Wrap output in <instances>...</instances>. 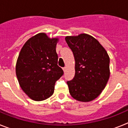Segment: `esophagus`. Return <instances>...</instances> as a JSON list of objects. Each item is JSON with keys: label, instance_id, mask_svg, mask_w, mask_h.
Segmentation results:
<instances>
[{"label": "esophagus", "instance_id": "esophagus-1", "mask_svg": "<svg viewBox=\"0 0 128 128\" xmlns=\"http://www.w3.org/2000/svg\"><path fill=\"white\" fill-rule=\"evenodd\" d=\"M63 71H64V72H66V67H64V68H63Z\"/></svg>", "mask_w": 128, "mask_h": 128}]
</instances>
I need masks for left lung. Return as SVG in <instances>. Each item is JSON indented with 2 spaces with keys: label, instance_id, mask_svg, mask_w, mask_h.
Here are the masks:
<instances>
[{
  "label": "left lung",
  "instance_id": "8db88e82",
  "mask_svg": "<svg viewBox=\"0 0 128 128\" xmlns=\"http://www.w3.org/2000/svg\"><path fill=\"white\" fill-rule=\"evenodd\" d=\"M65 40L74 54L75 76L67 81L76 100L90 102L104 89L110 74V57L98 40L88 34L67 36Z\"/></svg>",
  "mask_w": 128,
  "mask_h": 128
}]
</instances>
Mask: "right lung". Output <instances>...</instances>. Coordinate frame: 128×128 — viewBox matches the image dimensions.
<instances>
[{
    "label": "right lung",
    "mask_w": 128,
    "mask_h": 128,
    "mask_svg": "<svg viewBox=\"0 0 128 128\" xmlns=\"http://www.w3.org/2000/svg\"><path fill=\"white\" fill-rule=\"evenodd\" d=\"M59 40L40 32L29 38L19 53L16 75L22 90L32 100L41 101L52 96L55 82L63 74L58 66Z\"/></svg>",
    "instance_id": "obj_1"
}]
</instances>
